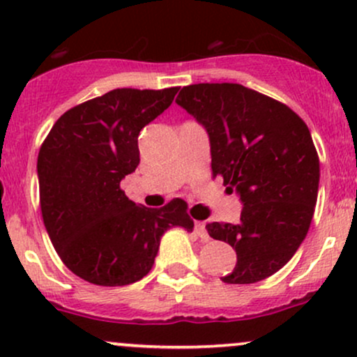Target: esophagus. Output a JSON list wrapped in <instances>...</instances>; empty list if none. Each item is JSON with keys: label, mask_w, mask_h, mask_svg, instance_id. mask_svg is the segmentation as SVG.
Instances as JSON below:
<instances>
[{"label": "esophagus", "mask_w": 357, "mask_h": 357, "mask_svg": "<svg viewBox=\"0 0 357 357\" xmlns=\"http://www.w3.org/2000/svg\"><path fill=\"white\" fill-rule=\"evenodd\" d=\"M195 230H196V233H198V236H202L203 240L210 238V236H208L206 223H204V221H195Z\"/></svg>", "instance_id": "1"}]
</instances>
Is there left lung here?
<instances>
[{"mask_svg":"<svg viewBox=\"0 0 357 357\" xmlns=\"http://www.w3.org/2000/svg\"><path fill=\"white\" fill-rule=\"evenodd\" d=\"M176 104L210 139L213 176L241 204L236 225H206L236 252L227 284H253L278 272L304 241L319 191V158L309 127L287 107L240 84L183 87Z\"/></svg>","mask_w":357,"mask_h":357,"instance_id":"1","label":"left lung"}]
</instances>
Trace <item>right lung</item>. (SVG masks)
<instances>
[{"instance_id":"obj_1","label":"right lung","mask_w":357,"mask_h":357,"mask_svg":"<svg viewBox=\"0 0 357 357\" xmlns=\"http://www.w3.org/2000/svg\"><path fill=\"white\" fill-rule=\"evenodd\" d=\"M178 90H110L67 110L40 149L45 228L61 261L90 284L141 280L169 228H195L183 199L147 208L121 190L139 165V132L173 104Z\"/></svg>"}]
</instances>
